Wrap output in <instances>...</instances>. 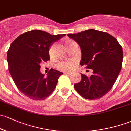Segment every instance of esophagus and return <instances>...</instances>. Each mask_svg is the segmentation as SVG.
I'll list each match as a JSON object with an SVG mask.
<instances>
[{
	"mask_svg": "<svg viewBox=\"0 0 131 131\" xmlns=\"http://www.w3.org/2000/svg\"><path fill=\"white\" fill-rule=\"evenodd\" d=\"M64 75H71V73L70 72H64Z\"/></svg>",
	"mask_w": 131,
	"mask_h": 131,
	"instance_id": "obj_1",
	"label": "esophagus"
}]
</instances>
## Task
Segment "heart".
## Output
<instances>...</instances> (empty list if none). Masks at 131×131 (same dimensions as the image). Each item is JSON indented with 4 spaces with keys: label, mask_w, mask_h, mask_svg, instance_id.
Segmentation results:
<instances>
[{
    "label": "heart",
    "mask_w": 131,
    "mask_h": 131,
    "mask_svg": "<svg viewBox=\"0 0 131 131\" xmlns=\"http://www.w3.org/2000/svg\"><path fill=\"white\" fill-rule=\"evenodd\" d=\"M73 41L68 40L66 41V45L67 46L68 45H71V44L73 43ZM76 61L74 60H61L58 62L56 67L59 68V69L63 70V71H70L73 68L74 64H75Z\"/></svg>",
    "instance_id": "1"
}]
</instances>
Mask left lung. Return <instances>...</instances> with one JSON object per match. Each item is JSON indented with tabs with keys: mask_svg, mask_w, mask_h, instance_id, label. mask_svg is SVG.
<instances>
[{
	"mask_svg": "<svg viewBox=\"0 0 131 131\" xmlns=\"http://www.w3.org/2000/svg\"><path fill=\"white\" fill-rule=\"evenodd\" d=\"M67 35L80 46V65L93 70L90 77L81 73L75 90L85 99L101 98L112 89L121 71L123 53L120 44L108 33L92 29Z\"/></svg>",
	"mask_w": 131,
	"mask_h": 131,
	"instance_id": "obj_1",
	"label": "left lung"
}]
</instances>
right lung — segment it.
<instances>
[{
  "instance_id": "right-lung-1",
  "label": "right lung",
  "mask_w": 131,
  "mask_h": 131,
  "mask_svg": "<svg viewBox=\"0 0 131 131\" xmlns=\"http://www.w3.org/2000/svg\"><path fill=\"white\" fill-rule=\"evenodd\" d=\"M65 35L33 30L11 43L7 57L9 73L17 89L28 98L43 100L54 91L63 73L51 68L45 77L40 71L41 64L49 60L50 46Z\"/></svg>"
}]
</instances>
